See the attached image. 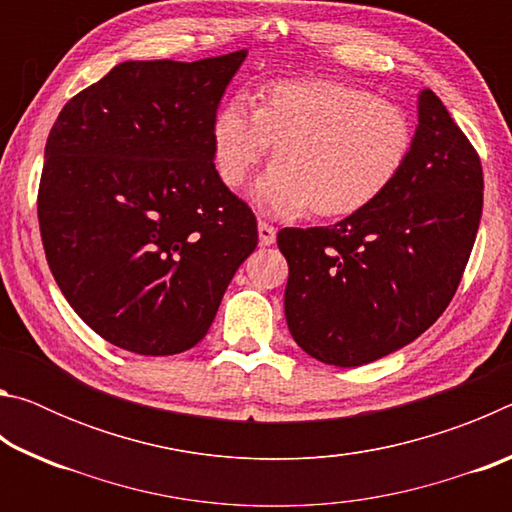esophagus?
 I'll list each match as a JSON object with an SVG mask.
<instances>
[{
	"label": "esophagus",
	"mask_w": 512,
	"mask_h": 512,
	"mask_svg": "<svg viewBox=\"0 0 512 512\" xmlns=\"http://www.w3.org/2000/svg\"><path fill=\"white\" fill-rule=\"evenodd\" d=\"M257 232H259V244H262V246H271V244H275L277 230L273 228L271 223L259 221V223H257Z\"/></svg>",
	"instance_id": "obj_1"
}]
</instances>
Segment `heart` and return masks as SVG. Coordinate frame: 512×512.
Returning a JSON list of instances; mask_svg holds the SVG:
<instances>
[{"label":"heart","instance_id":"obj_1","mask_svg":"<svg viewBox=\"0 0 512 512\" xmlns=\"http://www.w3.org/2000/svg\"><path fill=\"white\" fill-rule=\"evenodd\" d=\"M271 144L273 167L255 189L268 212L314 210L341 219L377 203L400 178L413 146L402 106L339 81H275L225 101L212 124L214 167L225 187L246 183Z\"/></svg>","mask_w":512,"mask_h":512}]
</instances>
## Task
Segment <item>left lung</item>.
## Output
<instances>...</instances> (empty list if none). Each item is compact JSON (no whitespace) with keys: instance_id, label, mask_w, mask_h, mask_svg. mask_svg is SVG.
I'll use <instances>...</instances> for the list:
<instances>
[{"instance_id":"1","label":"left lung","mask_w":512,"mask_h":512,"mask_svg":"<svg viewBox=\"0 0 512 512\" xmlns=\"http://www.w3.org/2000/svg\"><path fill=\"white\" fill-rule=\"evenodd\" d=\"M483 210L479 153L429 88L393 187L325 228H284V314L309 357L354 368L404 348L452 302Z\"/></svg>"}]
</instances>
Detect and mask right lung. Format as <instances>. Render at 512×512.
Masks as SVG:
<instances>
[{"label": "right lung", "mask_w": 512, "mask_h": 512, "mask_svg": "<svg viewBox=\"0 0 512 512\" xmlns=\"http://www.w3.org/2000/svg\"><path fill=\"white\" fill-rule=\"evenodd\" d=\"M248 51L128 60L60 110L38 221L47 264L101 339L169 357L203 339L257 219L214 167L212 124Z\"/></svg>", "instance_id": "1"}]
</instances>
